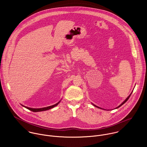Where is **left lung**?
<instances>
[{
	"instance_id": "left-lung-1",
	"label": "left lung",
	"mask_w": 147,
	"mask_h": 147,
	"mask_svg": "<svg viewBox=\"0 0 147 147\" xmlns=\"http://www.w3.org/2000/svg\"><path fill=\"white\" fill-rule=\"evenodd\" d=\"M132 92H131V94H130V95H129V96H128V97H127V98H126V99H125V100H124V102H123V103H121V105H119V106H118V107H117V108H116V109H117V108H119V107H120V106H122V105H123V104H124V103H125V102H127V100H128V99H129V97H130V96H131V94H132ZM92 105H94V106H95V107H98V108H99V109H102V108H100V107H98V106H95V105H94V104H92Z\"/></svg>"
}]
</instances>
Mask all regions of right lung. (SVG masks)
<instances>
[{
    "label": "right lung",
    "instance_id": "right-lung-1",
    "mask_svg": "<svg viewBox=\"0 0 147 147\" xmlns=\"http://www.w3.org/2000/svg\"><path fill=\"white\" fill-rule=\"evenodd\" d=\"M61 101V100H60ZM60 101H59L58 103H57L56 104L54 105H52V106H48V107H43V108H40V109H33V108H30V107H26V106H24L23 105H22L23 106V107H26V109L30 110V111H33V112H40V111H46V110H49L51 109H52L55 107H56V106H57L59 105V103L60 102Z\"/></svg>",
    "mask_w": 147,
    "mask_h": 147
}]
</instances>
